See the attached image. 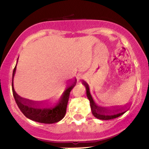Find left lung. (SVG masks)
Segmentation results:
<instances>
[{
    "label": "left lung",
    "instance_id": "8db88e82",
    "mask_svg": "<svg viewBox=\"0 0 149 149\" xmlns=\"http://www.w3.org/2000/svg\"><path fill=\"white\" fill-rule=\"evenodd\" d=\"M82 84L86 87V96H87L88 100L90 102V106H91L92 113H93L94 117H95L97 119L103 120L114 119V118H116L123 115L128 111V109H127V107L126 106H116L108 107V108L97 106L94 102L91 93H90L89 87H88V84L83 80H82Z\"/></svg>",
    "mask_w": 149,
    "mask_h": 149
}]
</instances>
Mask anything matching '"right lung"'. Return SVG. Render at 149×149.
I'll list each match as a JSON object with an SVG mask.
<instances>
[{
	"mask_svg": "<svg viewBox=\"0 0 149 149\" xmlns=\"http://www.w3.org/2000/svg\"><path fill=\"white\" fill-rule=\"evenodd\" d=\"M16 65L15 66L12 74V92L15 101L22 113L29 119L40 123L53 124L61 121L65 116L69 94L72 88L76 84V79L69 83V85L63 92L61 98L56 104H54V106H49L47 103H46V105H45V102H35L22 98L16 93L14 88L13 80L16 73Z\"/></svg>",
	"mask_w": 149,
	"mask_h": 149,
	"instance_id": "right-lung-1",
	"label": "right lung"
}]
</instances>
